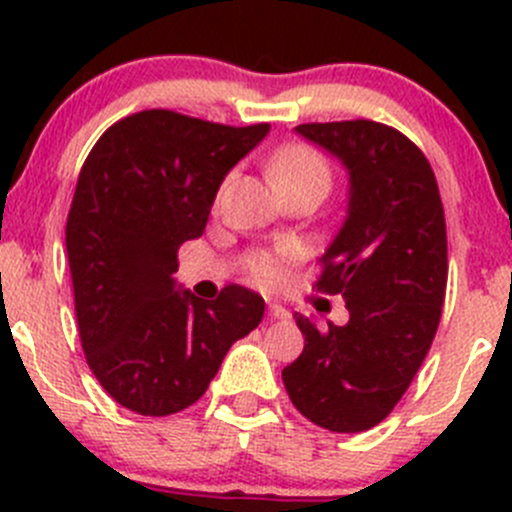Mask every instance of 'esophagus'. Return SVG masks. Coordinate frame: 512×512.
<instances>
[{"label": "esophagus", "instance_id": "34e87169", "mask_svg": "<svg viewBox=\"0 0 512 512\" xmlns=\"http://www.w3.org/2000/svg\"><path fill=\"white\" fill-rule=\"evenodd\" d=\"M270 317H275V319H287L289 312H287L285 307H282V304L270 302Z\"/></svg>", "mask_w": 512, "mask_h": 512}]
</instances>
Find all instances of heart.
Instances as JSON below:
<instances>
[{"instance_id":"heart-1","label":"heart","mask_w":512,"mask_h":512,"mask_svg":"<svg viewBox=\"0 0 512 512\" xmlns=\"http://www.w3.org/2000/svg\"><path fill=\"white\" fill-rule=\"evenodd\" d=\"M270 178L272 183H292V180H304V178H329V170L324 165V160L307 146H289L285 151H280L270 165ZM289 262V250L275 252H257L250 260V272L257 282L262 285H272V282H280L287 272Z\"/></svg>"}]
</instances>
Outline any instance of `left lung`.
I'll return each instance as SVG.
<instances>
[{"mask_svg": "<svg viewBox=\"0 0 512 512\" xmlns=\"http://www.w3.org/2000/svg\"><path fill=\"white\" fill-rule=\"evenodd\" d=\"M294 131L349 173L347 218L317 280L319 292L342 294L349 322L319 332L294 314L304 349L282 381L309 421L359 433L394 411L436 337L448 280L443 203L426 156L396 128L356 118Z\"/></svg>", "mask_w": 512, "mask_h": 512, "instance_id": "obj_1", "label": "left lung"}]
</instances>
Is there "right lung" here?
Returning a JSON list of instances; mask_svg holds the SVG:
<instances>
[{
    "label": "right lung",
    "mask_w": 512,
    "mask_h": 512,
    "mask_svg": "<svg viewBox=\"0 0 512 512\" xmlns=\"http://www.w3.org/2000/svg\"><path fill=\"white\" fill-rule=\"evenodd\" d=\"M270 133L151 108L113 123L79 173L66 252L81 347L98 384L141 416L193 406L227 349L265 314L252 289L175 287L178 247L203 235L220 183Z\"/></svg>",
    "instance_id": "obj_1"
}]
</instances>
